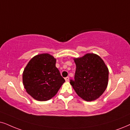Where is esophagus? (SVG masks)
I'll return each mask as SVG.
<instances>
[{"mask_svg": "<svg viewBox=\"0 0 130 130\" xmlns=\"http://www.w3.org/2000/svg\"><path fill=\"white\" fill-rule=\"evenodd\" d=\"M69 79H70L69 77H65V81H66V82H68Z\"/></svg>", "mask_w": 130, "mask_h": 130, "instance_id": "obj_1", "label": "esophagus"}]
</instances>
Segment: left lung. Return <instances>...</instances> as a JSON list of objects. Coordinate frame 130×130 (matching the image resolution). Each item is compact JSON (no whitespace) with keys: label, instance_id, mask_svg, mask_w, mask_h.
Masks as SVG:
<instances>
[{"label":"left lung","instance_id":"1","mask_svg":"<svg viewBox=\"0 0 130 130\" xmlns=\"http://www.w3.org/2000/svg\"><path fill=\"white\" fill-rule=\"evenodd\" d=\"M76 65L74 79L70 84L80 98L94 101L106 91L109 80V69L103 60L94 53L74 58Z\"/></svg>","mask_w":130,"mask_h":130}]
</instances>
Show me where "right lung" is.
<instances>
[{"mask_svg":"<svg viewBox=\"0 0 130 130\" xmlns=\"http://www.w3.org/2000/svg\"><path fill=\"white\" fill-rule=\"evenodd\" d=\"M56 59L50 54H39L33 57L24 69V88L35 100H50L65 82L56 67Z\"/></svg>","mask_w":130,"mask_h":130,"instance_id":"add662e5","label":"right lung"}]
</instances>
